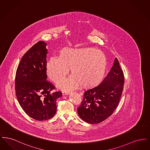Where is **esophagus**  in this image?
I'll use <instances>...</instances> for the list:
<instances>
[{
    "label": "esophagus",
    "instance_id": "34e87169",
    "mask_svg": "<svg viewBox=\"0 0 150 150\" xmlns=\"http://www.w3.org/2000/svg\"><path fill=\"white\" fill-rule=\"evenodd\" d=\"M70 93V92L69 91H64L62 92V95H67Z\"/></svg>",
    "mask_w": 150,
    "mask_h": 150
}]
</instances>
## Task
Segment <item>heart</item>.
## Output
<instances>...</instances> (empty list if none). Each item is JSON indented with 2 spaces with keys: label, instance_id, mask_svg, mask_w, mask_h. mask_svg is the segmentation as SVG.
I'll return each mask as SVG.
<instances>
[{
  "label": "heart",
  "instance_id": "1",
  "mask_svg": "<svg viewBox=\"0 0 150 150\" xmlns=\"http://www.w3.org/2000/svg\"><path fill=\"white\" fill-rule=\"evenodd\" d=\"M106 67L107 58L101 51L92 48H64L59 51L58 58H50L46 68L48 78L57 84L64 79L70 69L72 76L60 83L59 86L70 89L78 83L84 88L97 85Z\"/></svg>",
  "mask_w": 150,
  "mask_h": 150
}]
</instances>
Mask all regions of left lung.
Here are the masks:
<instances>
[{
    "mask_svg": "<svg viewBox=\"0 0 150 150\" xmlns=\"http://www.w3.org/2000/svg\"><path fill=\"white\" fill-rule=\"evenodd\" d=\"M124 75L116 58L110 71L98 86L86 91L78 108L80 117L88 123H100L113 114L121 98Z\"/></svg>",
    "mask_w": 150,
    "mask_h": 150,
    "instance_id": "left-lung-1",
    "label": "left lung"
}]
</instances>
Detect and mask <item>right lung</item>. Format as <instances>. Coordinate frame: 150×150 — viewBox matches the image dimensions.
Instances as JSON below:
<instances>
[{"label": "right lung", "mask_w": 150, "mask_h": 150, "mask_svg": "<svg viewBox=\"0 0 150 150\" xmlns=\"http://www.w3.org/2000/svg\"><path fill=\"white\" fill-rule=\"evenodd\" d=\"M46 43L39 41L26 52L19 63L15 77L17 100L25 113L38 121L47 120L56 112L61 91L47 80Z\"/></svg>", "instance_id": "1"}]
</instances>
